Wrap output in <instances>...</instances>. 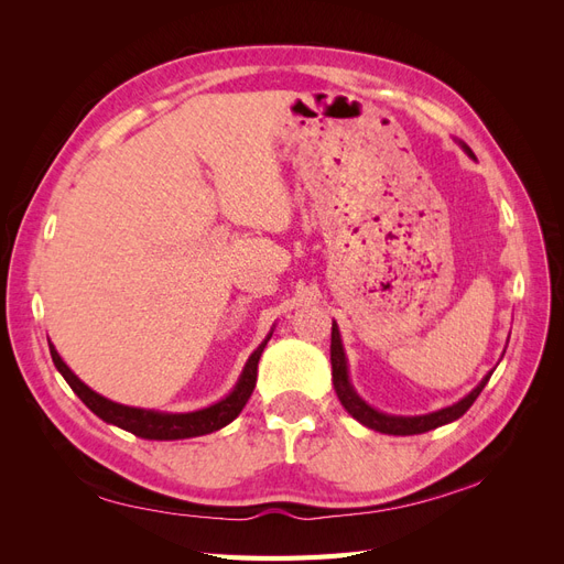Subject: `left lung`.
<instances>
[{"label":"left lung","instance_id":"8db88e82","mask_svg":"<svg viewBox=\"0 0 564 564\" xmlns=\"http://www.w3.org/2000/svg\"><path fill=\"white\" fill-rule=\"evenodd\" d=\"M464 150L470 158H475L468 145H464ZM332 377H334V388H336V395H338L340 404L348 409V414L352 419L365 423L367 429L386 433V435H419V433H429L433 429H440V425H445L449 421H456L458 416H464L470 409V404L477 400V395L482 392V388L487 386L491 371L480 381V386L470 392V395H466L464 400L447 406V409H440V412H433L429 416H388V414L377 412V409H371L369 404H365L360 398H357V392L352 390V386L348 381L346 355H344V346H340L338 327L336 324H332Z\"/></svg>","mask_w":564,"mask_h":564}]
</instances>
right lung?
<instances>
[{
    "label": "right lung",
    "instance_id": "1",
    "mask_svg": "<svg viewBox=\"0 0 564 564\" xmlns=\"http://www.w3.org/2000/svg\"><path fill=\"white\" fill-rule=\"evenodd\" d=\"M268 340H270V336L259 348L253 350V355L249 357V362L242 371L240 383L235 386V390L226 400H220L218 404H212L207 409H199V412H191V414L148 412V409L124 406V404H117V402L100 398L98 392H94L89 386H84L75 377L70 367L61 360V355L54 350V346H48V348H51V360H54L56 369L63 373L67 386L77 392V398L87 404L96 416L117 425V429H124V431L139 435V437H145V440H183V437H199V435H207V433L224 429V425H228L237 414L242 412L247 400L253 392L256 369H259L261 352H263Z\"/></svg>",
    "mask_w": 564,
    "mask_h": 564
}]
</instances>
